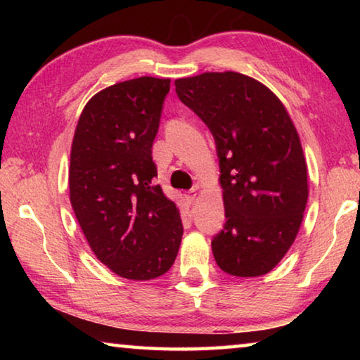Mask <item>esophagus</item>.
Here are the masks:
<instances>
[{
    "mask_svg": "<svg viewBox=\"0 0 360 360\" xmlns=\"http://www.w3.org/2000/svg\"><path fill=\"white\" fill-rule=\"evenodd\" d=\"M197 195H198V193H197V188H191V191L186 192L184 197H186V200H187L188 203H193L195 198H197Z\"/></svg>",
    "mask_w": 360,
    "mask_h": 360,
    "instance_id": "34e87169",
    "label": "esophagus"
}]
</instances>
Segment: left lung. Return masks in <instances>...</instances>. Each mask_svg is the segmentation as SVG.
<instances>
[{"instance_id": "8db88e82", "label": "left lung", "mask_w": 360, "mask_h": 360, "mask_svg": "<svg viewBox=\"0 0 360 360\" xmlns=\"http://www.w3.org/2000/svg\"><path fill=\"white\" fill-rule=\"evenodd\" d=\"M176 94L216 141L225 221L212 238L221 270L271 271L294 243L308 200L300 138L278 96L235 71L176 79Z\"/></svg>"}]
</instances>
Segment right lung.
<instances>
[{
    "instance_id": "1",
    "label": "right lung",
    "mask_w": 360,
    "mask_h": 360,
    "mask_svg": "<svg viewBox=\"0 0 360 360\" xmlns=\"http://www.w3.org/2000/svg\"><path fill=\"white\" fill-rule=\"evenodd\" d=\"M169 79L143 76L94 95L72 138L70 200L85 240L122 278L148 281L174 264L179 210L154 184L152 143Z\"/></svg>"
}]
</instances>
